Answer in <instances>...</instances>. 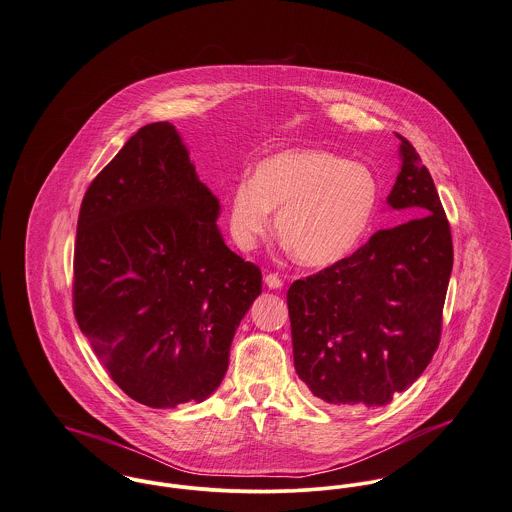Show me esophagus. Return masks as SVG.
I'll return each mask as SVG.
<instances>
[{
  "label": "esophagus",
  "mask_w": 512,
  "mask_h": 512,
  "mask_svg": "<svg viewBox=\"0 0 512 512\" xmlns=\"http://www.w3.org/2000/svg\"><path fill=\"white\" fill-rule=\"evenodd\" d=\"M265 284H267L271 290H279V288H283V281H281L277 275H273V273H269V275L265 277Z\"/></svg>",
  "instance_id": "obj_1"
}]
</instances>
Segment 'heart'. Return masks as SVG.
<instances>
[{"label":"heart","mask_w":512,"mask_h":512,"mask_svg":"<svg viewBox=\"0 0 512 512\" xmlns=\"http://www.w3.org/2000/svg\"><path fill=\"white\" fill-rule=\"evenodd\" d=\"M379 202V184L365 165L324 149H290L263 159L229 196V229L243 249L275 228L306 267H330L363 239Z\"/></svg>","instance_id":"b5f03b06"}]
</instances>
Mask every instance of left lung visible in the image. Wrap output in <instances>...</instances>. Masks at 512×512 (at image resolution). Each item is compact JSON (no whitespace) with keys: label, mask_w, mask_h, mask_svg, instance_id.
Returning <instances> with one entry per match:
<instances>
[{"label":"left lung","mask_w":512,"mask_h":512,"mask_svg":"<svg viewBox=\"0 0 512 512\" xmlns=\"http://www.w3.org/2000/svg\"><path fill=\"white\" fill-rule=\"evenodd\" d=\"M391 210L414 218L379 229L351 257L288 288L294 369L330 404L383 406L428 367L440 343L454 247L438 190L400 137Z\"/></svg>","instance_id":"8db88e82"}]
</instances>
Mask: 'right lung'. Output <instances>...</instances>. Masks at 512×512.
Here are the masks:
<instances>
[{
  "mask_svg": "<svg viewBox=\"0 0 512 512\" xmlns=\"http://www.w3.org/2000/svg\"><path fill=\"white\" fill-rule=\"evenodd\" d=\"M220 212L169 121L141 127L82 200L76 322L115 385L145 406L210 397L261 294V271L226 245Z\"/></svg>",
  "mask_w": 512,
  "mask_h": 512,
  "instance_id": "add662e5",
  "label": "right lung"
}]
</instances>
